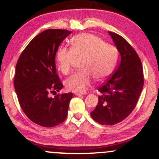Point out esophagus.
Wrapping results in <instances>:
<instances>
[{"label":"esophagus","instance_id":"obj_1","mask_svg":"<svg viewBox=\"0 0 159 159\" xmlns=\"http://www.w3.org/2000/svg\"><path fill=\"white\" fill-rule=\"evenodd\" d=\"M86 94L85 93H80V92H75V95H76V96H82V95H84Z\"/></svg>","mask_w":159,"mask_h":159}]
</instances>
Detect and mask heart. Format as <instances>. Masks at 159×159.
I'll list each match as a JSON object with an SVG mask.
<instances>
[{
    "label": "heart",
    "instance_id": "obj_1",
    "mask_svg": "<svg viewBox=\"0 0 159 159\" xmlns=\"http://www.w3.org/2000/svg\"><path fill=\"white\" fill-rule=\"evenodd\" d=\"M70 48H61L56 54L57 69L63 75L71 72L75 60L81 59V71L72 75L64 82L67 90L84 92L93 81H103L114 72L119 53L116 46L105 43L98 36L81 34L74 36Z\"/></svg>",
    "mask_w": 159,
    "mask_h": 159
}]
</instances>
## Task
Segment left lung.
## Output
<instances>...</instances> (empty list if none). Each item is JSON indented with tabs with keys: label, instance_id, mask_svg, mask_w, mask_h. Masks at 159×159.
<instances>
[{
	"label": "left lung",
	"instance_id": "obj_1",
	"mask_svg": "<svg viewBox=\"0 0 159 159\" xmlns=\"http://www.w3.org/2000/svg\"><path fill=\"white\" fill-rule=\"evenodd\" d=\"M109 34L120 53L121 62L112 77L98 88L101 95L90 115L101 125H112L125 120L136 107L144 78L135 50L123 36L114 32Z\"/></svg>",
	"mask_w": 159,
	"mask_h": 159
}]
</instances>
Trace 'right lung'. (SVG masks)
I'll return each mask as SVG.
<instances>
[{
	"label": "right lung",
	"mask_w": 159,
	"mask_h": 159,
	"mask_svg": "<svg viewBox=\"0 0 159 159\" xmlns=\"http://www.w3.org/2000/svg\"><path fill=\"white\" fill-rule=\"evenodd\" d=\"M72 33L48 29L40 33L24 49L16 66L14 87L20 106L34 123L54 127L68 114L72 93L57 94L63 85L57 73L55 56L63 40Z\"/></svg>",
	"instance_id": "1"
}]
</instances>
